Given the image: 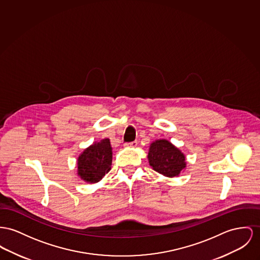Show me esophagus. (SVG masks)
<instances>
[{
	"label": "esophagus",
	"mask_w": 260,
	"mask_h": 260,
	"mask_svg": "<svg viewBox=\"0 0 260 260\" xmlns=\"http://www.w3.org/2000/svg\"><path fill=\"white\" fill-rule=\"evenodd\" d=\"M137 145H138V142H137V141H133V142H131V143H126V144H125L126 147H132V148L136 147Z\"/></svg>",
	"instance_id": "1"
}]
</instances>
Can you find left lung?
I'll return each instance as SVG.
<instances>
[{"label":"left lung","instance_id":"1","mask_svg":"<svg viewBox=\"0 0 260 260\" xmlns=\"http://www.w3.org/2000/svg\"><path fill=\"white\" fill-rule=\"evenodd\" d=\"M149 164L156 173L168 177L179 175L185 169V156L168 140L153 142L149 149Z\"/></svg>","mask_w":260,"mask_h":260}]
</instances>
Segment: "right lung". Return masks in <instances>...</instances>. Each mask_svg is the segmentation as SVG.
I'll use <instances>...</instances> for the list:
<instances>
[{
	"label": "right lung",
	"instance_id": "obj_1",
	"mask_svg": "<svg viewBox=\"0 0 260 260\" xmlns=\"http://www.w3.org/2000/svg\"><path fill=\"white\" fill-rule=\"evenodd\" d=\"M112 148L109 139L90 145L78 157V175L89 183L99 182L111 170Z\"/></svg>",
	"mask_w": 260,
	"mask_h": 260
}]
</instances>
